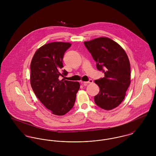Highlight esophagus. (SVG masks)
Wrapping results in <instances>:
<instances>
[{"mask_svg": "<svg viewBox=\"0 0 156 156\" xmlns=\"http://www.w3.org/2000/svg\"><path fill=\"white\" fill-rule=\"evenodd\" d=\"M92 83H93V80H92V79H89L88 82H82V83H83L84 85H87V84Z\"/></svg>", "mask_w": 156, "mask_h": 156, "instance_id": "obj_1", "label": "esophagus"}]
</instances>
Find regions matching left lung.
Returning <instances> with one entry per match:
<instances>
[{
  "label": "left lung",
  "mask_w": 156,
  "mask_h": 156,
  "mask_svg": "<svg viewBox=\"0 0 156 156\" xmlns=\"http://www.w3.org/2000/svg\"><path fill=\"white\" fill-rule=\"evenodd\" d=\"M84 44L105 77L94 82L100 88L95 103L105 110H112L123 101L130 84V64L124 50L115 41L101 37Z\"/></svg>",
  "instance_id": "obj_1"
}]
</instances>
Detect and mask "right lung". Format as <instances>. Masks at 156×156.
<instances>
[{"label":"right lung","instance_id":"1","mask_svg":"<svg viewBox=\"0 0 156 156\" xmlns=\"http://www.w3.org/2000/svg\"><path fill=\"white\" fill-rule=\"evenodd\" d=\"M71 44L53 42L41 47L34 55L30 64V84L35 94L45 108L56 115H64L73 107L80 88L78 82L60 80L67 76L63 68L65 52Z\"/></svg>","mask_w":156,"mask_h":156}]
</instances>
